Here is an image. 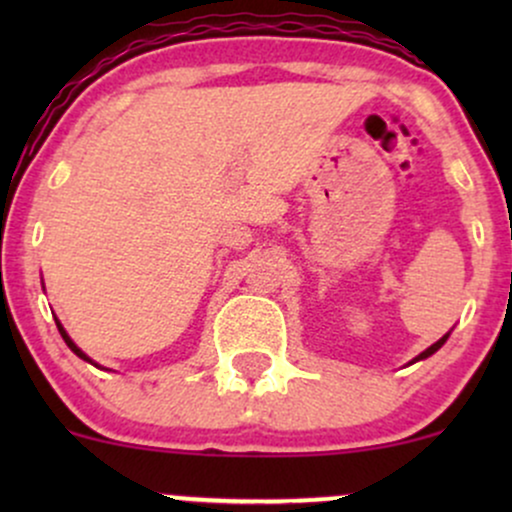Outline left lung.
Masks as SVG:
<instances>
[{
  "label": "left lung",
  "instance_id": "left-lung-1",
  "mask_svg": "<svg viewBox=\"0 0 512 512\" xmlns=\"http://www.w3.org/2000/svg\"><path fill=\"white\" fill-rule=\"evenodd\" d=\"M445 339H448V334H445V337H443V339H438V342H436V344H433V346H428V349L424 351V354H419V356H416V358H414V361H421V358H428V356H431V354H436V351L440 349V346H443V344H445Z\"/></svg>",
  "mask_w": 512,
  "mask_h": 512
}]
</instances>
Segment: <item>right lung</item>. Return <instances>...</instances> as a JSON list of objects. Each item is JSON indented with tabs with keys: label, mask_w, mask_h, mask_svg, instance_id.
<instances>
[{
	"label": "right lung",
	"mask_w": 512,
	"mask_h": 512,
	"mask_svg": "<svg viewBox=\"0 0 512 512\" xmlns=\"http://www.w3.org/2000/svg\"><path fill=\"white\" fill-rule=\"evenodd\" d=\"M57 330H60V334H62V339H64V342H67V346H69V349H72V351H74V354H76V356H79V358H84V361H91V358H88V356L84 354V351H81V349H79V346H76V344L72 342V339H69V334H67V332H64V327L60 325V322H57Z\"/></svg>",
	"instance_id": "right-lung-1"
}]
</instances>
